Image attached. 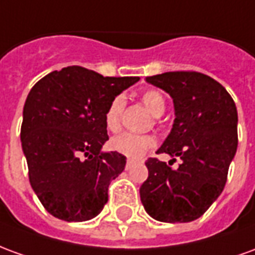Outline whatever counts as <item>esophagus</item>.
Returning a JSON list of instances; mask_svg holds the SVG:
<instances>
[{
	"label": "esophagus",
	"instance_id": "esophagus-1",
	"mask_svg": "<svg viewBox=\"0 0 255 255\" xmlns=\"http://www.w3.org/2000/svg\"><path fill=\"white\" fill-rule=\"evenodd\" d=\"M133 161L132 160H127V162H126V169H129L131 166H132Z\"/></svg>",
	"mask_w": 255,
	"mask_h": 255
}]
</instances>
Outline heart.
Instances as JSON below:
<instances>
[{"instance_id":"1","label":"heart","mask_w":255,"mask_h":255,"mask_svg":"<svg viewBox=\"0 0 255 255\" xmlns=\"http://www.w3.org/2000/svg\"><path fill=\"white\" fill-rule=\"evenodd\" d=\"M140 101L143 106L154 117H160L164 115L166 108L165 97L160 93L158 90L149 89L143 91L140 94ZM126 108V100L123 95H117L109 102V105L106 108L105 115H104V122L108 131L111 132H119L122 128V117L123 112ZM155 146V139L153 135L144 133L124 132L119 135L116 138L111 140L112 150L117 151L119 154H123L128 158H140L142 155L146 154V151L153 149Z\"/></svg>"}]
</instances>
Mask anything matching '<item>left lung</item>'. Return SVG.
<instances>
[{
    "mask_svg": "<svg viewBox=\"0 0 255 255\" xmlns=\"http://www.w3.org/2000/svg\"><path fill=\"white\" fill-rule=\"evenodd\" d=\"M146 80L173 98L175 123L158 149L180 157L173 169L149 158V177L140 186L144 210L162 223L199 219L224 190L238 147V112L230 93L214 79L195 71H175Z\"/></svg>",
    "mask_w": 255,
    "mask_h": 255,
    "instance_id": "8db88e82",
    "label": "left lung"
}]
</instances>
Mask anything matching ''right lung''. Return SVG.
I'll use <instances>...</instances> for the list:
<instances>
[{"label":"right lung","mask_w":255,"mask_h":255,"mask_svg":"<svg viewBox=\"0 0 255 255\" xmlns=\"http://www.w3.org/2000/svg\"><path fill=\"white\" fill-rule=\"evenodd\" d=\"M138 80L104 78L72 65L53 71L31 89L20 138L31 187L52 216L86 221L104 209L109 183L126 166L117 151L101 153L109 139L104 115L109 102Z\"/></svg>","instance_id":"add662e5"}]
</instances>
